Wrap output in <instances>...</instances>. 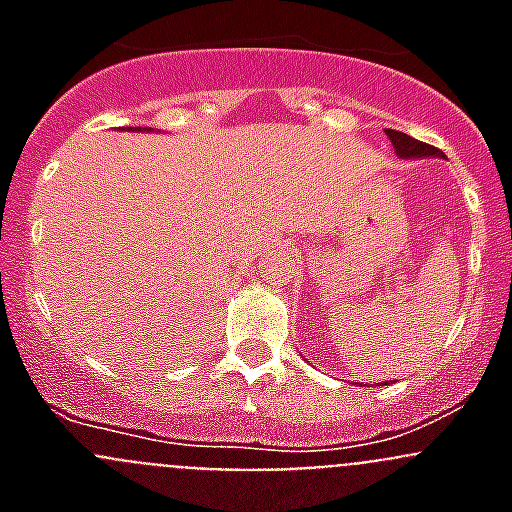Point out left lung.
Wrapping results in <instances>:
<instances>
[{
    "label": "left lung",
    "mask_w": 512,
    "mask_h": 512,
    "mask_svg": "<svg viewBox=\"0 0 512 512\" xmlns=\"http://www.w3.org/2000/svg\"><path fill=\"white\" fill-rule=\"evenodd\" d=\"M387 138L392 140V146H395L397 156L400 158H425V156H441V151L423 140H415L410 135L400 133V130H387Z\"/></svg>",
    "instance_id": "1"
}]
</instances>
